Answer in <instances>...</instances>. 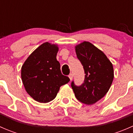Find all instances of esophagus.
<instances>
[{"mask_svg": "<svg viewBox=\"0 0 133 133\" xmlns=\"http://www.w3.org/2000/svg\"><path fill=\"white\" fill-rule=\"evenodd\" d=\"M73 74H72V73H71V74L69 75V79H70V80H71L72 79H73Z\"/></svg>", "mask_w": 133, "mask_h": 133, "instance_id": "esophagus-1", "label": "esophagus"}]
</instances>
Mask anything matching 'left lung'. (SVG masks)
Returning a JSON list of instances; mask_svg holds the SVG:
<instances>
[{
    "label": "left lung",
    "instance_id": "8db88e82",
    "mask_svg": "<svg viewBox=\"0 0 133 133\" xmlns=\"http://www.w3.org/2000/svg\"><path fill=\"white\" fill-rule=\"evenodd\" d=\"M75 51L85 75L81 85L77 86L73 81L71 88L78 100L87 105L93 104L106 95L112 84V64L101 50L89 42L76 45Z\"/></svg>",
    "mask_w": 133,
    "mask_h": 133
}]
</instances>
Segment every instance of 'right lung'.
Wrapping results in <instances>:
<instances>
[{
	"label": "right lung",
	"instance_id": "right-lung-1",
	"mask_svg": "<svg viewBox=\"0 0 133 133\" xmlns=\"http://www.w3.org/2000/svg\"><path fill=\"white\" fill-rule=\"evenodd\" d=\"M57 45L45 42L24 62L21 78L25 91L36 101L48 103L57 96L60 88L70 79L62 74L57 60Z\"/></svg>",
	"mask_w": 133,
	"mask_h": 133
}]
</instances>
